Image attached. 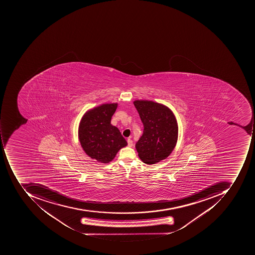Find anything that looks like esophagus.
I'll list each match as a JSON object with an SVG mask.
<instances>
[{
  "mask_svg": "<svg viewBox=\"0 0 255 255\" xmlns=\"http://www.w3.org/2000/svg\"><path fill=\"white\" fill-rule=\"evenodd\" d=\"M127 142H128V147H131L132 146V145H133V142H132V141H131L130 138H128V139H127Z\"/></svg>",
  "mask_w": 255,
  "mask_h": 255,
  "instance_id": "34e87169",
  "label": "esophagus"
}]
</instances>
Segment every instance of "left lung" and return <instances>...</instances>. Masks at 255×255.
<instances>
[{"instance_id": "left-lung-1", "label": "left lung", "mask_w": 255, "mask_h": 255, "mask_svg": "<svg viewBox=\"0 0 255 255\" xmlns=\"http://www.w3.org/2000/svg\"><path fill=\"white\" fill-rule=\"evenodd\" d=\"M143 134L135 144L138 157L151 165L165 159L172 153L178 140V124L175 115L165 106L148 100H135Z\"/></svg>"}]
</instances>
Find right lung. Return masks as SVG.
Segmentation results:
<instances>
[{"label": "right lung", "instance_id": "1", "mask_svg": "<svg viewBox=\"0 0 255 255\" xmlns=\"http://www.w3.org/2000/svg\"><path fill=\"white\" fill-rule=\"evenodd\" d=\"M117 104H102L82 117L78 129L79 140L86 154L102 163H109L127 141L111 119Z\"/></svg>", "mask_w": 255, "mask_h": 255}]
</instances>
